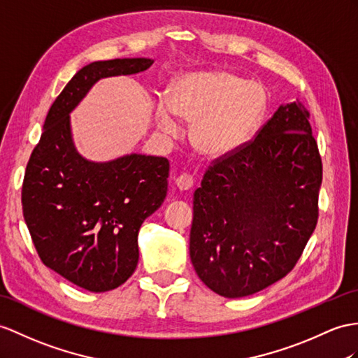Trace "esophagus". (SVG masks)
<instances>
[{"instance_id":"1","label":"esophagus","mask_w":358,"mask_h":358,"mask_svg":"<svg viewBox=\"0 0 358 358\" xmlns=\"http://www.w3.org/2000/svg\"><path fill=\"white\" fill-rule=\"evenodd\" d=\"M176 185H178V188L180 191H187V189H189L191 187L194 185V179H193V176H189V174L184 173V174H180V176L176 179Z\"/></svg>"}]
</instances>
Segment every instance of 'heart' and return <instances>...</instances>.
<instances>
[{"instance_id":"heart-1","label":"heart","mask_w":358,"mask_h":358,"mask_svg":"<svg viewBox=\"0 0 358 358\" xmlns=\"http://www.w3.org/2000/svg\"><path fill=\"white\" fill-rule=\"evenodd\" d=\"M268 106V94L258 82L229 71L191 73L170 85L169 101L156 106V123L176 134L178 118L191 124V143L208 156H224L255 135Z\"/></svg>"}]
</instances>
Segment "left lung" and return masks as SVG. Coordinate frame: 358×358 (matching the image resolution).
<instances>
[{"instance_id": "obj_1", "label": "left lung", "mask_w": 358, "mask_h": 358, "mask_svg": "<svg viewBox=\"0 0 358 358\" xmlns=\"http://www.w3.org/2000/svg\"><path fill=\"white\" fill-rule=\"evenodd\" d=\"M301 101L215 159L194 191L189 258L217 294L243 298L284 278L316 228L322 159Z\"/></svg>"}]
</instances>
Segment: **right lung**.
<instances>
[{
  "mask_svg": "<svg viewBox=\"0 0 358 358\" xmlns=\"http://www.w3.org/2000/svg\"><path fill=\"white\" fill-rule=\"evenodd\" d=\"M152 59L83 66L47 113L22 184V213L42 263L90 292H109L135 272L138 231L167 196V158L130 153L92 162L77 152L69 113L100 78L145 71Z\"/></svg>",
  "mask_w": 358,
  "mask_h": 358,
  "instance_id": "obj_1",
  "label": "right lung"
}]
</instances>
